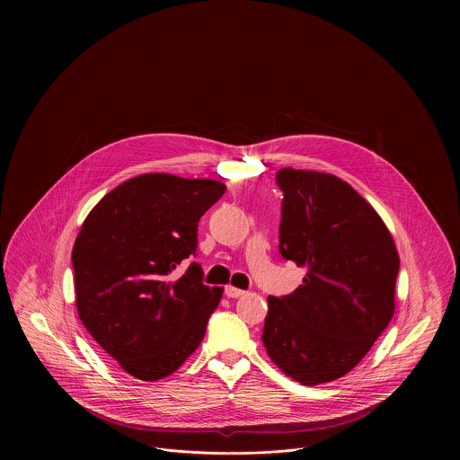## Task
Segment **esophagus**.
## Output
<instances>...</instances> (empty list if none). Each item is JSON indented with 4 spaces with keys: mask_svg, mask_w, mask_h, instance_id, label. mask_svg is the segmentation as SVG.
Masks as SVG:
<instances>
[{
    "mask_svg": "<svg viewBox=\"0 0 460 460\" xmlns=\"http://www.w3.org/2000/svg\"><path fill=\"white\" fill-rule=\"evenodd\" d=\"M225 294H226V297H232V299H235V297H241V296H244L246 292H244V290H241V288H237V287L226 285V288H225Z\"/></svg>",
    "mask_w": 460,
    "mask_h": 460,
    "instance_id": "esophagus-1",
    "label": "esophagus"
}]
</instances>
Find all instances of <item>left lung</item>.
<instances>
[{"instance_id": "obj_1", "label": "left lung", "mask_w": 460, "mask_h": 460, "mask_svg": "<svg viewBox=\"0 0 460 460\" xmlns=\"http://www.w3.org/2000/svg\"><path fill=\"white\" fill-rule=\"evenodd\" d=\"M279 253L306 269L290 296H269L262 341L278 368L305 386L349 374L394 314L400 267L394 237L350 184L281 168Z\"/></svg>"}]
</instances>
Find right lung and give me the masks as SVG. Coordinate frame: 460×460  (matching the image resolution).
Here are the masks:
<instances>
[{"mask_svg":"<svg viewBox=\"0 0 460 460\" xmlns=\"http://www.w3.org/2000/svg\"><path fill=\"white\" fill-rule=\"evenodd\" d=\"M226 186L143 173L86 216L72 248L77 315L93 340L139 381L173 374L203 340L223 288L201 269H175L197 250L199 217Z\"/></svg>","mask_w":460,"mask_h":460,"instance_id":"add662e5","label":"right lung"}]
</instances>
